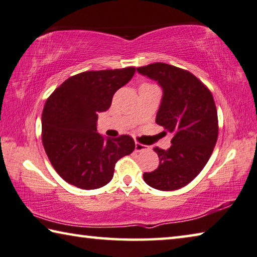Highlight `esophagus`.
Segmentation results:
<instances>
[{"label":"esophagus","mask_w":257,"mask_h":257,"mask_svg":"<svg viewBox=\"0 0 257 257\" xmlns=\"http://www.w3.org/2000/svg\"><path fill=\"white\" fill-rule=\"evenodd\" d=\"M148 150V146H145L142 144H139V142H136V151L137 153H140V151H146Z\"/></svg>","instance_id":"1"}]
</instances>
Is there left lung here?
I'll return each mask as SVG.
<instances>
[{"label": "left lung", "mask_w": 257, "mask_h": 257, "mask_svg": "<svg viewBox=\"0 0 257 257\" xmlns=\"http://www.w3.org/2000/svg\"><path fill=\"white\" fill-rule=\"evenodd\" d=\"M137 70L161 85L156 123L174 134L167 150L155 147L159 165L144 173V180L158 190H176L191 182L211 157L218 134L215 102L211 91L190 71L164 62Z\"/></svg>", "instance_id": "obj_1"}]
</instances>
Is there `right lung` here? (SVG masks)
<instances>
[{"instance_id": "1", "label": "right lung", "mask_w": 257, "mask_h": 257, "mask_svg": "<svg viewBox=\"0 0 257 257\" xmlns=\"http://www.w3.org/2000/svg\"><path fill=\"white\" fill-rule=\"evenodd\" d=\"M134 73V67L84 71L66 79L46 100L42 142L66 182L85 190L106 186L117 161L136 148L130 136L110 139L96 131L98 113L108 110L115 92Z\"/></svg>"}]
</instances>
